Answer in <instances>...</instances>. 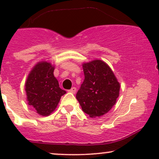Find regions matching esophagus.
<instances>
[{
	"label": "esophagus",
	"instance_id": "1",
	"mask_svg": "<svg viewBox=\"0 0 159 159\" xmlns=\"http://www.w3.org/2000/svg\"><path fill=\"white\" fill-rule=\"evenodd\" d=\"M69 92H70V93H75V92H76V88L75 87H72V88L70 89V90H69Z\"/></svg>",
	"mask_w": 159,
	"mask_h": 159
}]
</instances>
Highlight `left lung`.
<instances>
[{
  "label": "left lung",
  "instance_id": "8db88e82",
  "mask_svg": "<svg viewBox=\"0 0 159 159\" xmlns=\"http://www.w3.org/2000/svg\"><path fill=\"white\" fill-rule=\"evenodd\" d=\"M84 80L76 94L82 110L90 117L101 116L112 108L120 94V83L109 66L101 60L84 63Z\"/></svg>",
  "mask_w": 159,
  "mask_h": 159
}]
</instances>
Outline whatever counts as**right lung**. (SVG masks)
I'll return each mask as SVG.
<instances>
[{
    "label": "right lung",
    "mask_w": 159,
    "mask_h": 159,
    "mask_svg": "<svg viewBox=\"0 0 159 159\" xmlns=\"http://www.w3.org/2000/svg\"><path fill=\"white\" fill-rule=\"evenodd\" d=\"M54 66L46 61L34 66L27 76L25 91L28 105L41 116H48L55 110L65 90L60 88L54 76Z\"/></svg>",
    "instance_id": "obj_1"
}]
</instances>
